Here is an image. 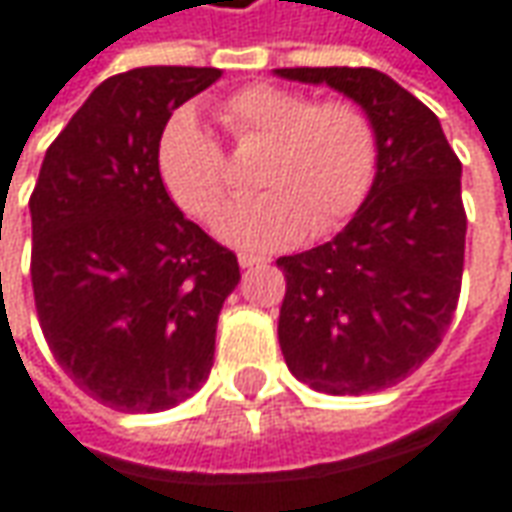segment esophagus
<instances>
[{
  "label": "esophagus",
  "instance_id": "34e87169",
  "mask_svg": "<svg viewBox=\"0 0 512 512\" xmlns=\"http://www.w3.org/2000/svg\"><path fill=\"white\" fill-rule=\"evenodd\" d=\"M238 263H240V266H243V269H252V266H263V263H266V257L249 255V252H240Z\"/></svg>",
  "mask_w": 512,
  "mask_h": 512
}]
</instances>
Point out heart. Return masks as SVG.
I'll list each match as a JSON object with an SVG mask.
<instances>
[{
	"mask_svg": "<svg viewBox=\"0 0 512 512\" xmlns=\"http://www.w3.org/2000/svg\"><path fill=\"white\" fill-rule=\"evenodd\" d=\"M218 115L240 147L269 150L257 175L263 195L232 206L218 223L226 243L280 249L306 232L326 238L360 209L374 184L377 130L354 101L252 84L223 98ZM158 172L184 212L201 221L218 218L229 195V167L195 113L169 118L158 141Z\"/></svg>",
	"mask_w": 512,
	"mask_h": 512,
	"instance_id": "b5f03b06",
	"label": "heart"
}]
</instances>
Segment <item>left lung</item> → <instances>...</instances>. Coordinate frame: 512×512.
Listing matches in <instances>:
<instances>
[{
	"mask_svg": "<svg viewBox=\"0 0 512 512\" xmlns=\"http://www.w3.org/2000/svg\"><path fill=\"white\" fill-rule=\"evenodd\" d=\"M280 79L328 84L377 130L368 198L337 238L280 257L286 297L277 337L314 391L374 394L439 348L462 291L467 215L462 164L439 118L371 67H283Z\"/></svg>",
	"mask_w": 512,
	"mask_h": 512,
	"instance_id": "left-lung-1",
	"label": "left lung"
}]
</instances>
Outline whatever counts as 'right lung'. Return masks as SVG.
I'll list each match as a JSON object with an SVG mask.
<instances>
[{"label": "right lung", "instance_id": "1", "mask_svg": "<svg viewBox=\"0 0 512 512\" xmlns=\"http://www.w3.org/2000/svg\"><path fill=\"white\" fill-rule=\"evenodd\" d=\"M218 67H135L101 81L47 147L30 195V280L64 374L124 414H155L209 377L235 252L172 203L158 172L169 115Z\"/></svg>", "mask_w": 512, "mask_h": 512}]
</instances>
